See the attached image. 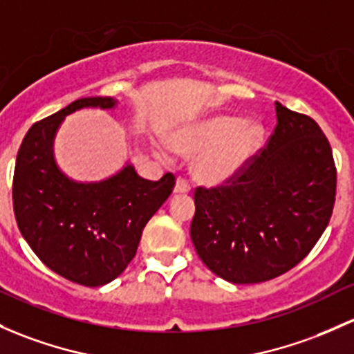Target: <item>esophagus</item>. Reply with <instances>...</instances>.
<instances>
[{
    "label": "esophagus",
    "instance_id": "esophagus-1",
    "mask_svg": "<svg viewBox=\"0 0 354 354\" xmlns=\"http://www.w3.org/2000/svg\"><path fill=\"white\" fill-rule=\"evenodd\" d=\"M189 189H192V187H189V183L185 178H178L176 181V187H174V193H189Z\"/></svg>",
    "mask_w": 354,
    "mask_h": 354
}]
</instances>
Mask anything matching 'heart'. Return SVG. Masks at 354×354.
<instances>
[{
	"instance_id": "heart-1",
	"label": "heart",
	"mask_w": 354,
	"mask_h": 354,
	"mask_svg": "<svg viewBox=\"0 0 354 354\" xmlns=\"http://www.w3.org/2000/svg\"><path fill=\"white\" fill-rule=\"evenodd\" d=\"M263 133L254 120L215 115L183 129L171 144L183 154L198 152L192 167L193 178L207 187H217L243 173L261 147Z\"/></svg>"
}]
</instances>
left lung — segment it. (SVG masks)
<instances>
[{"instance_id":"8db88e82","label":"left lung","mask_w":354,"mask_h":354,"mask_svg":"<svg viewBox=\"0 0 354 354\" xmlns=\"http://www.w3.org/2000/svg\"><path fill=\"white\" fill-rule=\"evenodd\" d=\"M277 109L265 149L234 180L195 189L193 245L205 266L236 285L261 283L292 270L329 224L336 166L317 122Z\"/></svg>"}]
</instances>
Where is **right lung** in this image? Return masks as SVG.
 Here are the masks:
<instances>
[{
    "label": "right lung",
    "mask_w": 354,
    "mask_h": 354,
    "mask_svg": "<svg viewBox=\"0 0 354 354\" xmlns=\"http://www.w3.org/2000/svg\"><path fill=\"white\" fill-rule=\"evenodd\" d=\"M115 105L110 96L81 98L37 122L15 165L13 210L21 236L44 265L84 286L110 283L127 268L149 218L174 188L171 173L149 181L132 165L98 183H80L59 169L52 147L66 115Z\"/></svg>",
    "instance_id": "right-lung-1"
}]
</instances>
